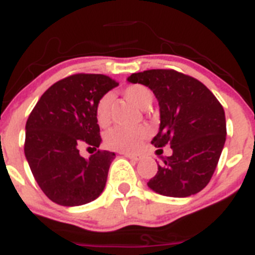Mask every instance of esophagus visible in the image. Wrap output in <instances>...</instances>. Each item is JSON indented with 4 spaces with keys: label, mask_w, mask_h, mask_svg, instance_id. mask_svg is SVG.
I'll use <instances>...</instances> for the list:
<instances>
[{
    "label": "esophagus",
    "mask_w": 255,
    "mask_h": 255,
    "mask_svg": "<svg viewBox=\"0 0 255 255\" xmlns=\"http://www.w3.org/2000/svg\"><path fill=\"white\" fill-rule=\"evenodd\" d=\"M124 155L127 158H129L131 160H134V162L142 159V155H141V154H124Z\"/></svg>",
    "instance_id": "esophagus-1"
}]
</instances>
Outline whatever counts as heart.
Instances as JSON below:
<instances>
[{
    "mask_svg": "<svg viewBox=\"0 0 255 255\" xmlns=\"http://www.w3.org/2000/svg\"><path fill=\"white\" fill-rule=\"evenodd\" d=\"M124 96L141 109L151 105L153 101V93L150 89L141 84H133L126 88ZM111 101L113 97L110 95H104L96 104L95 117L101 127H106L110 123ZM149 133L150 131L145 126H138V127L117 126L106 132L105 144L113 150L122 151V153H134L142 146L144 141L149 137Z\"/></svg>",
    "mask_w": 255,
    "mask_h": 255,
    "instance_id": "1",
    "label": "heart"
}]
</instances>
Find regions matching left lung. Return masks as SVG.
<instances>
[{
  "mask_svg": "<svg viewBox=\"0 0 255 255\" xmlns=\"http://www.w3.org/2000/svg\"><path fill=\"white\" fill-rule=\"evenodd\" d=\"M128 81L153 91L160 126L151 144L172 149L147 187L167 197L198 193L210 181L226 142L223 106L200 80L175 70H147Z\"/></svg>",
  "mask_w": 255,
  "mask_h": 255,
  "instance_id": "left-lung-1",
  "label": "left lung"
}]
</instances>
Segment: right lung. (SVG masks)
Returning a JSON list of instances; mask_svg holds the SVG:
<instances>
[{
    "label": "right lung",
    "mask_w": 255,
    "mask_h": 255,
    "mask_svg": "<svg viewBox=\"0 0 255 255\" xmlns=\"http://www.w3.org/2000/svg\"><path fill=\"white\" fill-rule=\"evenodd\" d=\"M119 83L101 74H75L51 85L25 123L24 154L38 187L62 206H80L102 193L115 153L100 150L95 108ZM83 146L96 153L81 157Z\"/></svg>",
    "instance_id": "add662e5"
}]
</instances>
